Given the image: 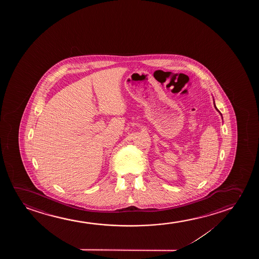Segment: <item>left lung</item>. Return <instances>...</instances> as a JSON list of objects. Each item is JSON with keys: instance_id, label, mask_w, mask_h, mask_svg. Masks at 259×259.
<instances>
[{"instance_id": "left-lung-1", "label": "left lung", "mask_w": 259, "mask_h": 259, "mask_svg": "<svg viewBox=\"0 0 259 259\" xmlns=\"http://www.w3.org/2000/svg\"><path fill=\"white\" fill-rule=\"evenodd\" d=\"M214 106H215V109H216L217 110H218V111H219V112H220V110H218V109H217V107H216V105H215V101H214ZM220 115H221V117H222V114L220 113ZM222 119H223V117H222Z\"/></svg>"}]
</instances>
